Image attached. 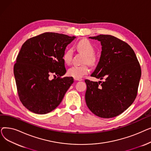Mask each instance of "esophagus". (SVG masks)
<instances>
[{"instance_id": "obj_1", "label": "esophagus", "mask_w": 151, "mask_h": 151, "mask_svg": "<svg viewBox=\"0 0 151 151\" xmlns=\"http://www.w3.org/2000/svg\"><path fill=\"white\" fill-rule=\"evenodd\" d=\"M75 81H83V79L81 78H74Z\"/></svg>"}]
</instances>
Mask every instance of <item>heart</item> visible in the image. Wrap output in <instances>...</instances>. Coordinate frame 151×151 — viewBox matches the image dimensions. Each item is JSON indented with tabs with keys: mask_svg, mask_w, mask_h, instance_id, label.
<instances>
[{
	"mask_svg": "<svg viewBox=\"0 0 151 151\" xmlns=\"http://www.w3.org/2000/svg\"><path fill=\"white\" fill-rule=\"evenodd\" d=\"M78 49L83 52L86 55V62H88L91 65L96 64L97 58L93 55L95 53V47L92 43L87 39H83L77 44ZM73 57V50L68 49L63 54V60L66 64H70ZM90 71L88 65H73L67 71L68 76L74 78H81Z\"/></svg>",
	"mask_w": 151,
	"mask_h": 151,
	"instance_id": "b5f03b06",
	"label": "heart"
}]
</instances>
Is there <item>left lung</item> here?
<instances>
[{"mask_svg":"<svg viewBox=\"0 0 151 151\" xmlns=\"http://www.w3.org/2000/svg\"><path fill=\"white\" fill-rule=\"evenodd\" d=\"M89 38L101 45L98 65L91 76L104 81L86 80V105L91 111L102 118H112L127 109L135 100L141 70L136 54L125 42L110 35Z\"/></svg>","mask_w":151,"mask_h":151,"instance_id":"1","label":"left lung"}]
</instances>
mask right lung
<instances>
[{
  "mask_svg": "<svg viewBox=\"0 0 151 151\" xmlns=\"http://www.w3.org/2000/svg\"><path fill=\"white\" fill-rule=\"evenodd\" d=\"M75 37L45 32L32 37L22 45L14 65L19 100L30 111L48 113L56 108L70 86L73 77L66 73L63 54ZM52 74L57 77L52 81Z\"/></svg>",
  "mask_w": 151,
  "mask_h": 151,
  "instance_id": "obj_1",
  "label": "right lung"
}]
</instances>
